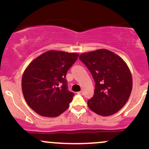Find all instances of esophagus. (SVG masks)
<instances>
[{"label":"esophagus","instance_id":"34e87169","mask_svg":"<svg viewBox=\"0 0 149 149\" xmlns=\"http://www.w3.org/2000/svg\"><path fill=\"white\" fill-rule=\"evenodd\" d=\"M77 94H80V95H82V94H83V91H79V92H77Z\"/></svg>","mask_w":149,"mask_h":149}]
</instances>
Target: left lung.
<instances>
[{
	"label": "left lung",
	"instance_id": "left-lung-1",
	"mask_svg": "<svg viewBox=\"0 0 149 149\" xmlns=\"http://www.w3.org/2000/svg\"><path fill=\"white\" fill-rule=\"evenodd\" d=\"M79 58L96 83L94 97L87 102L88 107L102 116L117 113L127 102L133 88L131 72L126 63L106 49L82 53Z\"/></svg>",
	"mask_w": 149,
	"mask_h": 149
}]
</instances>
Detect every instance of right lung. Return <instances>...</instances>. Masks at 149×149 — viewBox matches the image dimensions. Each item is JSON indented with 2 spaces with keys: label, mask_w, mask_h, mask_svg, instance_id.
<instances>
[{
  "label": "right lung",
  "mask_w": 149,
  "mask_h": 149,
  "mask_svg": "<svg viewBox=\"0 0 149 149\" xmlns=\"http://www.w3.org/2000/svg\"><path fill=\"white\" fill-rule=\"evenodd\" d=\"M79 54L49 50L33 60L22 76L24 97L38 115L55 118L65 112L74 94L68 90L66 73Z\"/></svg>",
  "instance_id": "obj_1"
}]
</instances>
